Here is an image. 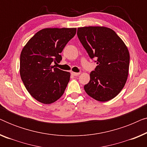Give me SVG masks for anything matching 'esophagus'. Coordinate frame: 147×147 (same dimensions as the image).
<instances>
[{
    "label": "esophagus",
    "mask_w": 147,
    "mask_h": 147,
    "mask_svg": "<svg viewBox=\"0 0 147 147\" xmlns=\"http://www.w3.org/2000/svg\"><path fill=\"white\" fill-rule=\"evenodd\" d=\"M72 74H73L74 76H78L80 75V72H79V73H76V72H72Z\"/></svg>",
    "instance_id": "34e87169"
}]
</instances>
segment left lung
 Listing matches in <instances>:
<instances>
[{
  "label": "left lung",
  "mask_w": 147,
  "mask_h": 147,
  "mask_svg": "<svg viewBox=\"0 0 147 147\" xmlns=\"http://www.w3.org/2000/svg\"><path fill=\"white\" fill-rule=\"evenodd\" d=\"M80 42L98 65L90 74L84 90L90 97L106 102L116 97L125 85L130 55L125 43L115 31L105 27H79Z\"/></svg>",
  "instance_id": "8db88e82"
}]
</instances>
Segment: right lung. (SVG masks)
I'll use <instances>...</instances> for the list:
<instances>
[{
  "label": "right lung",
  "mask_w": 147,
  "mask_h": 147,
  "mask_svg": "<svg viewBox=\"0 0 147 147\" xmlns=\"http://www.w3.org/2000/svg\"><path fill=\"white\" fill-rule=\"evenodd\" d=\"M76 28H46L29 39L20 56V75L29 93L41 103L49 104L61 97L70 73L55 67Z\"/></svg>",
  "instance_id": "add662e5"
}]
</instances>
